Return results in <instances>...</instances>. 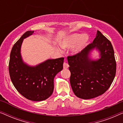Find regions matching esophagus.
Segmentation results:
<instances>
[{"instance_id": "1", "label": "esophagus", "mask_w": 123, "mask_h": 123, "mask_svg": "<svg viewBox=\"0 0 123 123\" xmlns=\"http://www.w3.org/2000/svg\"><path fill=\"white\" fill-rule=\"evenodd\" d=\"M69 67V64L66 62H64L63 63V68L64 69H67Z\"/></svg>"}]
</instances>
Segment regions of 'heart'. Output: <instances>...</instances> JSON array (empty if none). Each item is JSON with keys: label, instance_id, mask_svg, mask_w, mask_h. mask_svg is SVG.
Wrapping results in <instances>:
<instances>
[{"label": "heart", "instance_id": "heart-1", "mask_svg": "<svg viewBox=\"0 0 123 123\" xmlns=\"http://www.w3.org/2000/svg\"><path fill=\"white\" fill-rule=\"evenodd\" d=\"M89 37L87 35L74 33L63 41L61 45L63 48H70L75 45L73 48V51L77 53L86 46Z\"/></svg>", "mask_w": 123, "mask_h": 123}]
</instances>
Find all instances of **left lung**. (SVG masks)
Wrapping results in <instances>:
<instances>
[{"instance_id":"1","label":"left lung","mask_w":123,"mask_h":123,"mask_svg":"<svg viewBox=\"0 0 123 123\" xmlns=\"http://www.w3.org/2000/svg\"><path fill=\"white\" fill-rule=\"evenodd\" d=\"M96 47L101 58L96 61L88 57ZM70 72V83L77 97L87 100L104 94L109 88L116 74L117 64L111 42L97 31L92 43L76 54L67 57Z\"/></svg>"}]
</instances>
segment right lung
Instances as JSON below:
<instances>
[{"instance_id":"right-lung-1","label":"right lung","mask_w":123,"mask_h":123,"mask_svg":"<svg viewBox=\"0 0 123 123\" xmlns=\"http://www.w3.org/2000/svg\"><path fill=\"white\" fill-rule=\"evenodd\" d=\"M33 31H27L14 43L10 54L9 72L12 82L28 100L40 101L49 98L54 91V78L63 69L64 58L49 59L36 67H29L22 60L20 50L23 40Z\"/></svg>"}]
</instances>
